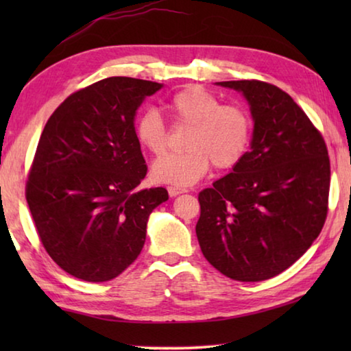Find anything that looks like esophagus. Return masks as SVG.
<instances>
[{
  "mask_svg": "<svg viewBox=\"0 0 351 351\" xmlns=\"http://www.w3.org/2000/svg\"><path fill=\"white\" fill-rule=\"evenodd\" d=\"M167 190H169V195H170L171 198H175V197H178V195L187 192L186 189H178V187H169Z\"/></svg>",
  "mask_w": 351,
  "mask_h": 351,
  "instance_id": "1",
  "label": "esophagus"
}]
</instances>
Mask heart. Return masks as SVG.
<instances>
[{"label":"heart","instance_id":"b5f03b06","mask_svg":"<svg viewBox=\"0 0 351 351\" xmlns=\"http://www.w3.org/2000/svg\"><path fill=\"white\" fill-rule=\"evenodd\" d=\"M167 108L176 125L190 132L184 142L186 153L169 154L153 164L154 181L189 187L199 181L213 165L230 170L246 156L252 138V119L240 105L223 100L201 86H187L170 97ZM139 145L154 156L169 148V130L156 110H145L134 123Z\"/></svg>","mask_w":351,"mask_h":351}]
</instances>
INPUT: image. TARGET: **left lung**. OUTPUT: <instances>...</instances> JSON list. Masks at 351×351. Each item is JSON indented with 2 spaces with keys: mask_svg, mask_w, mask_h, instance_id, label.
Listing matches in <instances>:
<instances>
[{
  "mask_svg": "<svg viewBox=\"0 0 351 351\" xmlns=\"http://www.w3.org/2000/svg\"><path fill=\"white\" fill-rule=\"evenodd\" d=\"M246 97L251 150L230 173L198 195L197 237L206 260L226 277L261 282L304 255L328 212L325 141L289 94L260 80L217 82Z\"/></svg>",
  "mask_w": 351,
  "mask_h": 351,
  "instance_id": "left-lung-1",
  "label": "left lung"
}]
</instances>
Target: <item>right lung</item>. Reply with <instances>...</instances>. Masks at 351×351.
<instances>
[{
	"label": "right lung",
	"mask_w": 351,
	"mask_h": 351,
	"mask_svg": "<svg viewBox=\"0 0 351 351\" xmlns=\"http://www.w3.org/2000/svg\"><path fill=\"white\" fill-rule=\"evenodd\" d=\"M161 83L110 77L71 94L40 136L26 182L35 229L49 257L85 282H106L138 258L147 221L169 199L147 175L136 111Z\"/></svg>",
	"instance_id": "right-lung-1"
}]
</instances>
